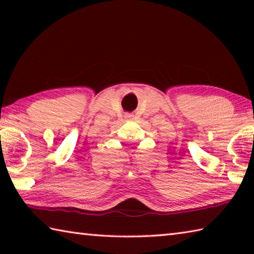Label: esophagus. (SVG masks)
Instances as JSON below:
<instances>
[{
  "mask_svg": "<svg viewBox=\"0 0 254 254\" xmlns=\"http://www.w3.org/2000/svg\"><path fill=\"white\" fill-rule=\"evenodd\" d=\"M127 118H132V115H131V114H127Z\"/></svg>",
  "mask_w": 254,
  "mask_h": 254,
  "instance_id": "esophagus-1",
  "label": "esophagus"
}]
</instances>
